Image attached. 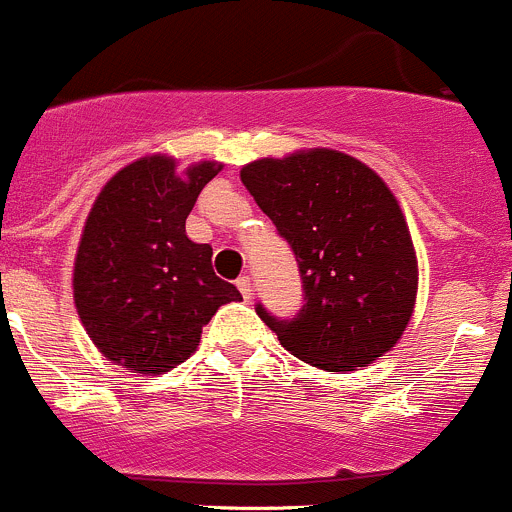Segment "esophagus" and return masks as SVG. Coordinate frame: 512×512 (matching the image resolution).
Masks as SVG:
<instances>
[{"mask_svg":"<svg viewBox=\"0 0 512 512\" xmlns=\"http://www.w3.org/2000/svg\"><path fill=\"white\" fill-rule=\"evenodd\" d=\"M236 286H239V291H241V296L244 298H251V291H254V281H251V276H239L236 278Z\"/></svg>","mask_w":512,"mask_h":512,"instance_id":"34e87169","label":"esophagus"}]
</instances>
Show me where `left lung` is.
Listing matches in <instances>:
<instances>
[{
	"label": "left lung",
	"mask_w": 512,
	"mask_h": 512,
	"mask_svg": "<svg viewBox=\"0 0 512 512\" xmlns=\"http://www.w3.org/2000/svg\"><path fill=\"white\" fill-rule=\"evenodd\" d=\"M241 181L301 273L296 316L278 318L256 303L281 346L323 371H356L391 351L411 321L418 268L381 176L341 151L313 149L258 159Z\"/></svg>",
	"instance_id": "obj_1"
}]
</instances>
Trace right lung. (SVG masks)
Segmentation results:
<instances>
[{"mask_svg":"<svg viewBox=\"0 0 512 512\" xmlns=\"http://www.w3.org/2000/svg\"><path fill=\"white\" fill-rule=\"evenodd\" d=\"M221 171L204 161L176 176L174 159L124 166L86 219L74 301L86 333L116 366L159 376L196 351L219 306L241 301L211 266L209 244L186 236V216Z\"/></svg>","mask_w":512,"mask_h":512,"instance_id":"right-lung-1","label":"right lung"}]
</instances>
